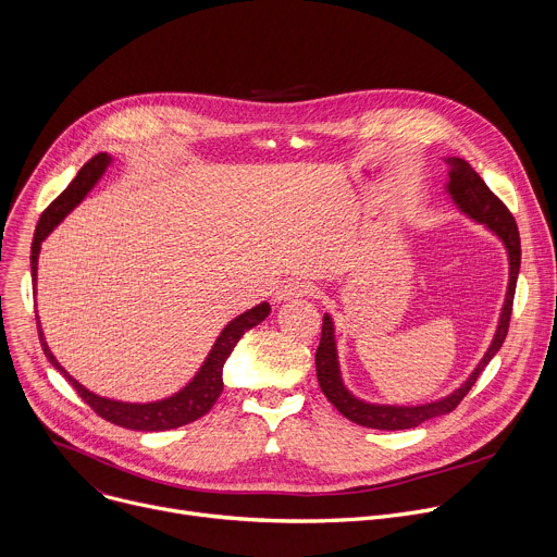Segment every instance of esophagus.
<instances>
[{"instance_id": "34e87169", "label": "esophagus", "mask_w": 557, "mask_h": 557, "mask_svg": "<svg viewBox=\"0 0 557 557\" xmlns=\"http://www.w3.org/2000/svg\"><path fill=\"white\" fill-rule=\"evenodd\" d=\"M317 293V286L312 282H306V280H288L286 284H282L275 293V299L277 301H284V299H293V297H306V295H314Z\"/></svg>"}]
</instances>
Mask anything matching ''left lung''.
Here are the masks:
<instances>
[{
  "label": "left lung",
  "instance_id": "1",
  "mask_svg": "<svg viewBox=\"0 0 557 557\" xmlns=\"http://www.w3.org/2000/svg\"><path fill=\"white\" fill-rule=\"evenodd\" d=\"M449 165V183L447 189L456 205L473 220H479L487 224L500 240L507 247L509 253V288H507V299L505 308L500 314V324L496 331V337L479 363L471 372V376L449 396L441 401L428 404V406H414V408H399V406H372L363 404L344 387L342 374H339V363H337V350H335V335H333V322L331 317L324 314V324H322V339L320 346H317L314 352V366H317V381H320L322 392L326 394V399L352 423L372 428V430H410L421 425L423 421H430L434 417L447 414L456 410V406L465 399V394L471 389V385L479 381L481 372L485 366L492 361V357L500 350L509 322H511V308H513V295H516V282H518V271H520V233L518 224L511 215V211L505 207V202L485 185V181L471 170V165L462 158H447Z\"/></svg>",
  "mask_w": 557,
  "mask_h": 557
}]
</instances>
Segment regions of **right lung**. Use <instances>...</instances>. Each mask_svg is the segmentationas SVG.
<instances>
[{"instance_id": "add662e5", "label": "right lung", "mask_w": 557, "mask_h": 557, "mask_svg": "<svg viewBox=\"0 0 557 557\" xmlns=\"http://www.w3.org/2000/svg\"><path fill=\"white\" fill-rule=\"evenodd\" d=\"M110 163L108 153H97L92 156L90 161L78 170L76 178L46 207V211L39 218V224L35 228V237H33V256H30V269H33V280H37V258H39V249L41 243L46 240V235L78 205L86 194L95 187V183L103 176L106 168ZM271 312V306L267 301L258 304L256 308L247 310L245 314L235 317V320L222 331V335L215 339L207 361L202 363L200 372L194 376V381L183 387L178 394L170 396L165 401H156V404H121V401H110L103 399V396L92 394L90 389H86L82 383H76L61 366L59 361L52 357L48 344L44 342V335L39 331V342L44 348V355L48 357V361L70 381V385L76 389V394L106 421L127 428V430H138V432H163V430H174L187 423H194L196 419L205 417L213 404L218 401V396L222 394V366L226 361V357L231 355V350L235 348V344L240 342V337L251 331L253 326H258L260 322H264Z\"/></svg>"}]
</instances>
